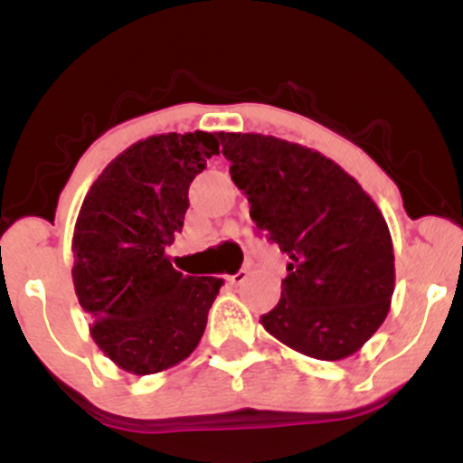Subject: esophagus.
<instances>
[{"label":"esophagus","mask_w":463,"mask_h":463,"mask_svg":"<svg viewBox=\"0 0 463 463\" xmlns=\"http://www.w3.org/2000/svg\"><path fill=\"white\" fill-rule=\"evenodd\" d=\"M246 279H248V269H239L237 274L228 276V283H231L232 287H237V285H241Z\"/></svg>","instance_id":"esophagus-1"}]
</instances>
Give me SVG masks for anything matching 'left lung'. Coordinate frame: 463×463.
Returning a JSON list of instances; mask_svg holds the SVG:
<instances>
[{
    "label": "left lung",
    "instance_id": "left-lung-1",
    "mask_svg": "<svg viewBox=\"0 0 463 463\" xmlns=\"http://www.w3.org/2000/svg\"><path fill=\"white\" fill-rule=\"evenodd\" d=\"M250 217L289 257L265 331L307 357L357 353L394 294V248L374 200L337 163L276 137L220 132Z\"/></svg>",
    "mask_w": 463,
    "mask_h": 463
}]
</instances>
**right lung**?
Here are the masks:
<instances>
[{
	"mask_svg": "<svg viewBox=\"0 0 463 463\" xmlns=\"http://www.w3.org/2000/svg\"><path fill=\"white\" fill-rule=\"evenodd\" d=\"M217 132L147 137L106 165L73 231V287L91 337L132 374L172 368L194 353L224 280L184 276L167 246L183 231L189 184L220 154Z\"/></svg>",
	"mask_w": 463,
	"mask_h": 463,
	"instance_id": "1",
	"label": "right lung"
}]
</instances>
